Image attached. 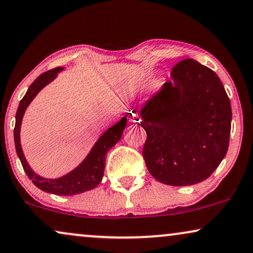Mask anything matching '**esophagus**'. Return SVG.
I'll return each instance as SVG.
<instances>
[{"label": "esophagus", "mask_w": 253, "mask_h": 253, "mask_svg": "<svg viewBox=\"0 0 253 253\" xmlns=\"http://www.w3.org/2000/svg\"><path fill=\"white\" fill-rule=\"evenodd\" d=\"M140 117L137 116L135 113H130L128 114V121L130 124H134V123H140Z\"/></svg>", "instance_id": "obj_1"}]
</instances>
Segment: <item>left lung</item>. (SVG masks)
Masks as SVG:
<instances>
[{
    "instance_id": "1",
    "label": "left lung",
    "mask_w": 253,
    "mask_h": 253,
    "mask_svg": "<svg viewBox=\"0 0 253 253\" xmlns=\"http://www.w3.org/2000/svg\"><path fill=\"white\" fill-rule=\"evenodd\" d=\"M171 79L140 110L142 154L155 179L187 186L207 179L227 154L231 105L216 74L193 59L178 62Z\"/></svg>"
}]
</instances>
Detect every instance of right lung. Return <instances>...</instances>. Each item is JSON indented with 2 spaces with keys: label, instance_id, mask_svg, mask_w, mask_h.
I'll use <instances>...</instances> for the list:
<instances>
[{
  "label": "right lung",
  "instance_id": "right-lung-1",
  "mask_svg": "<svg viewBox=\"0 0 253 253\" xmlns=\"http://www.w3.org/2000/svg\"><path fill=\"white\" fill-rule=\"evenodd\" d=\"M62 69L63 68H61V67H58V68H54L42 74L30 85L25 96L23 97L21 103H19L18 110H17L13 137H15L17 155H18L19 160H21L23 169H24L28 177L32 180V183L37 187L43 192H47V193L56 195H74L92 190V188L98 186V184L102 181L104 176V169H105L106 154L120 140L125 127H126L127 118L124 117L114 126L110 127L105 133H103V135L97 140L95 146L92 147V149L90 150V153L84 158L82 163L77 168H75L73 171H70L69 173H67L60 178H56V179H48V178L40 177L39 174H37L30 168L22 150L19 133H21L23 116H24L25 110L28 109L30 103L37 96V93L49 82H52L58 76V73L61 72Z\"/></svg>",
  "mask_w": 253,
  "mask_h": 253
}]
</instances>
